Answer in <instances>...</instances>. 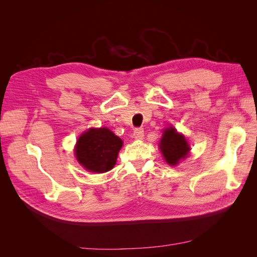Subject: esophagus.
Wrapping results in <instances>:
<instances>
[{
	"label": "esophagus",
	"mask_w": 257,
	"mask_h": 257,
	"mask_svg": "<svg viewBox=\"0 0 257 257\" xmlns=\"http://www.w3.org/2000/svg\"><path fill=\"white\" fill-rule=\"evenodd\" d=\"M144 134H145L144 128H143V127H137V128L134 130L133 136H134V138H136V139H142V138L144 137Z\"/></svg>",
	"instance_id": "34e87169"
}]
</instances>
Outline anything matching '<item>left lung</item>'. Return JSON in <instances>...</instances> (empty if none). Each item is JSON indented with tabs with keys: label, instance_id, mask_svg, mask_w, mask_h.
Masks as SVG:
<instances>
[{
	"label": "left lung",
	"instance_id": "1",
	"mask_svg": "<svg viewBox=\"0 0 257 257\" xmlns=\"http://www.w3.org/2000/svg\"><path fill=\"white\" fill-rule=\"evenodd\" d=\"M161 151L165 161L169 165H176L178 162L186 158L191 147L184 136L178 134L174 127H168L164 131L161 139Z\"/></svg>",
	"mask_w": 257,
	"mask_h": 257
}]
</instances>
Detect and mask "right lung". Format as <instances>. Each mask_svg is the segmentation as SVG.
<instances>
[{"label":"right lung","mask_w":257,"mask_h":257,"mask_svg":"<svg viewBox=\"0 0 257 257\" xmlns=\"http://www.w3.org/2000/svg\"><path fill=\"white\" fill-rule=\"evenodd\" d=\"M122 141L106 127L91 128L76 145L75 154L80 164L92 173H106L116 161Z\"/></svg>","instance_id":"add662e5"}]
</instances>
